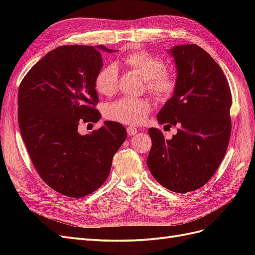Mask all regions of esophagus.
<instances>
[{
  "mask_svg": "<svg viewBox=\"0 0 255 255\" xmlns=\"http://www.w3.org/2000/svg\"><path fill=\"white\" fill-rule=\"evenodd\" d=\"M137 133H138V129L136 128H134V127H128V134L129 136H133V135H135Z\"/></svg>",
  "mask_w": 255,
  "mask_h": 255,
  "instance_id": "obj_1",
  "label": "esophagus"
}]
</instances>
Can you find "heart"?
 <instances>
[{
    "label": "heart",
    "instance_id": "obj_1",
    "mask_svg": "<svg viewBox=\"0 0 255 255\" xmlns=\"http://www.w3.org/2000/svg\"><path fill=\"white\" fill-rule=\"evenodd\" d=\"M125 64L130 70L139 73L145 79L146 90L157 98L165 99L175 88L174 75L165 70V63L160 57L148 51L132 52L123 57ZM119 72L114 64L99 69L95 76V88L102 96H112L118 89ZM151 111V103L144 98H122L105 107L107 119L123 125L137 126L142 123Z\"/></svg>",
    "mask_w": 255,
    "mask_h": 255
}]
</instances>
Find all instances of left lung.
Listing matches in <instances>:
<instances>
[{"label":"left lung","mask_w":255,"mask_h":255,"mask_svg":"<svg viewBox=\"0 0 255 255\" xmlns=\"http://www.w3.org/2000/svg\"><path fill=\"white\" fill-rule=\"evenodd\" d=\"M169 54L176 84L157 121L179 128L171 139L156 128H149L152 146L146 165L161 186L189 192L211 180L226 155L232 96L221 68L199 45H174Z\"/></svg>","instance_id":"obj_1"}]
</instances>
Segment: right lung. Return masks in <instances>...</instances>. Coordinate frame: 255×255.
<instances>
[{
    "mask_svg": "<svg viewBox=\"0 0 255 255\" xmlns=\"http://www.w3.org/2000/svg\"><path fill=\"white\" fill-rule=\"evenodd\" d=\"M104 45H61L43 56L22 80L18 122L27 152L41 179L71 198L96 191L106 181L113 157L127 139V129L104 121L82 135L79 126L96 123L101 114L95 76Z\"/></svg>",
    "mask_w": 255,
    "mask_h": 255,
    "instance_id": "add662e5",
    "label": "right lung"
}]
</instances>
